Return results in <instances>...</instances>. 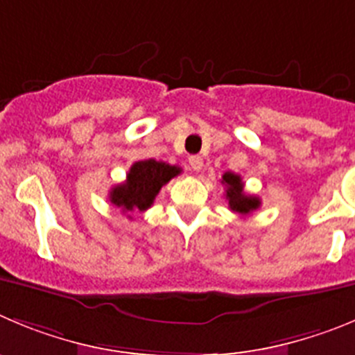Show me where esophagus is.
Here are the masks:
<instances>
[{
    "mask_svg": "<svg viewBox=\"0 0 355 355\" xmlns=\"http://www.w3.org/2000/svg\"><path fill=\"white\" fill-rule=\"evenodd\" d=\"M189 164H191L193 171H200L201 168H203V159H201L200 155H191V157H189Z\"/></svg>",
    "mask_w": 355,
    "mask_h": 355,
    "instance_id": "1",
    "label": "esophagus"
}]
</instances>
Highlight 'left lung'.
Returning <instances> with one entry per match:
<instances>
[{
    "mask_svg": "<svg viewBox=\"0 0 355 355\" xmlns=\"http://www.w3.org/2000/svg\"><path fill=\"white\" fill-rule=\"evenodd\" d=\"M220 184L226 187V200L227 203H230V208L234 211V214L245 217V215L252 214V211H256L257 208L261 207L259 198L245 194L243 182H241L240 175L226 171V173L223 175Z\"/></svg>",
    "mask_w": 355,
    "mask_h": 355,
    "instance_id": "1",
    "label": "left lung"
}]
</instances>
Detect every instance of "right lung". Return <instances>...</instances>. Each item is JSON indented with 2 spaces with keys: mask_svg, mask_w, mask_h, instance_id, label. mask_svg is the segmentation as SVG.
Here are the masks:
<instances>
[{
  "mask_svg": "<svg viewBox=\"0 0 355 355\" xmlns=\"http://www.w3.org/2000/svg\"><path fill=\"white\" fill-rule=\"evenodd\" d=\"M182 168L171 166L155 159L135 162L122 184L110 191V203L122 208V211H145L152 207L162 185L180 175Z\"/></svg>",
  "mask_w": 355,
  "mask_h": 355,
  "instance_id": "obj_1",
  "label": "right lung"
}]
</instances>
